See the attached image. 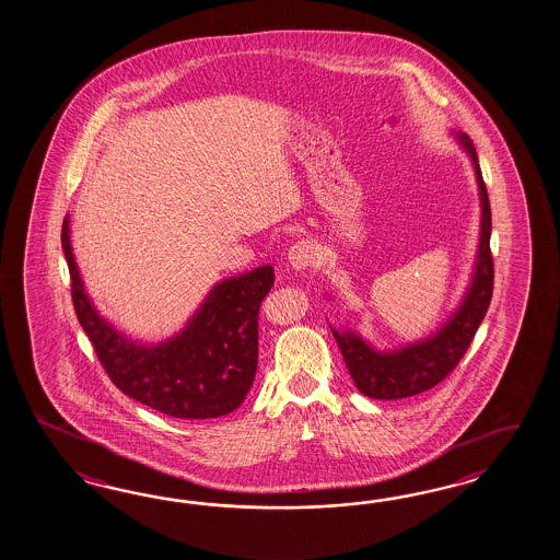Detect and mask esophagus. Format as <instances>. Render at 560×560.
<instances>
[{
    "instance_id": "1",
    "label": "esophagus",
    "mask_w": 560,
    "mask_h": 560,
    "mask_svg": "<svg viewBox=\"0 0 560 560\" xmlns=\"http://www.w3.org/2000/svg\"><path fill=\"white\" fill-rule=\"evenodd\" d=\"M319 259H322L319 248L312 241H298L287 253V262L295 271H303V269L315 265Z\"/></svg>"
}]
</instances>
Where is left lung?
Returning <instances> with one entry per match:
<instances>
[{
  "label": "left lung",
  "instance_id": "1",
  "mask_svg": "<svg viewBox=\"0 0 560 560\" xmlns=\"http://www.w3.org/2000/svg\"><path fill=\"white\" fill-rule=\"evenodd\" d=\"M459 148L471 160L478 182L479 243L469 285L453 314L423 340L410 341L395 350H378L354 329L329 326L340 346L343 362L362 395L378 400H396L419 395L443 381L457 366L474 340L481 319L490 307L493 289V260L490 253L491 210L488 190L481 178L478 153L465 133H453Z\"/></svg>",
  "mask_w": 560,
  "mask_h": 560
}]
</instances>
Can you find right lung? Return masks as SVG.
Segmentation results:
<instances>
[{"mask_svg": "<svg viewBox=\"0 0 560 560\" xmlns=\"http://www.w3.org/2000/svg\"><path fill=\"white\" fill-rule=\"evenodd\" d=\"M62 222L74 312L113 384L137 402L176 419H217L241 407L259 358L260 301L275 271L262 265L222 279L208 291L186 326L158 343L131 340L96 312Z\"/></svg>", "mask_w": 560, "mask_h": 560, "instance_id": "add662e5", "label": "right lung"}]
</instances>
